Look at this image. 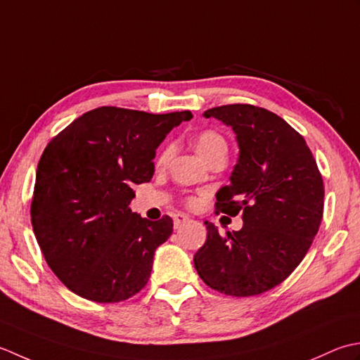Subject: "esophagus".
I'll use <instances>...</instances> for the list:
<instances>
[{"label": "esophagus", "instance_id": "34e87169", "mask_svg": "<svg viewBox=\"0 0 360 360\" xmlns=\"http://www.w3.org/2000/svg\"><path fill=\"white\" fill-rule=\"evenodd\" d=\"M189 221H191V219L186 214H181V212H179V214L174 216V229L179 230V229H181L183 225L188 224Z\"/></svg>", "mask_w": 360, "mask_h": 360}]
</instances>
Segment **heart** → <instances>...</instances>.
<instances>
[{
    "label": "heart",
    "instance_id": "1",
    "mask_svg": "<svg viewBox=\"0 0 360 360\" xmlns=\"http://www.w3.org/2000/svg\"><path fill=\"white\" fill-rule=\"evenodd\" d=\"M195 149L199 152V155L205 160L210 155H212L214 152L226 150V141L221 134H217V131L205 130L195 138ZM171 153H172V148H166L163 152H161L158 163H166V161L169 160Z\"/></svg>",
    "mask_w": 360,
    "mask_h": 360
}]
</instances>
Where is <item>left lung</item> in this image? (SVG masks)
I'll list each match as a JSON object with an SVG mask.
<instances>
[{
    "label": "left lung",
    "mask_w": 360,
    "mask_h": 360,
    "mask_svg": "<svg viewBox=\"0 0 360 360\" xmlns=\"http://www.w3.org/2000/svg\"><path fill=\"white\" fill-rule=\"evenodd\" d=\"M205 118L230 126L239 146L230 185L216 210L242 216L239 231L219 234L194 255L203 283L225 295L252 297L281 284L312 244L323 217V180L304 138L280 116L250 104L210 108Z\"/></svg>",
    "instance_id": "left-lung-1"
}]
</instances>
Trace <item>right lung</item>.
I'll return each instance as SVG.
<instances>
[{"instance_id": "1", "label": "right lung", "mask_w": 360, "mask_h": 360, "mask_svg": "<svg viewBox=\"0 0 360 360\" xmlns=\"http://www.w3.org/2000/svg\"><path fill=\"white\" fill-rule=\"evenodd\" d=\"M189 110L152 115L99 107L51 139L37 166L31 221L48 266L76 295L96 303L134 297L149 281L172 219L130 210L131 186L150 181L158 146Z\"/></svg>"}]
</instances>
